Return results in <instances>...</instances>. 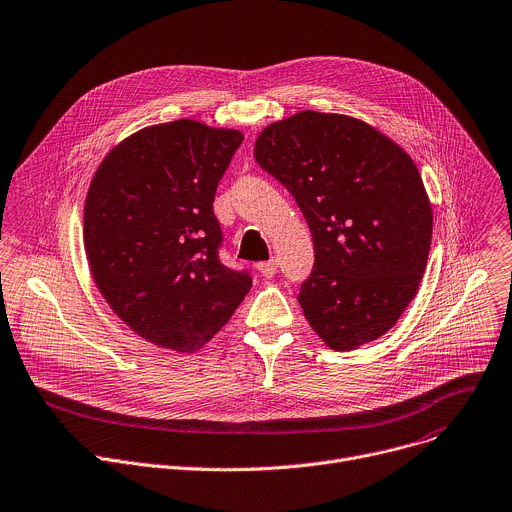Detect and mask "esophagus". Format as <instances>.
<instances>
[{"instance_id": "1", "label": "esophagus", "mask_w": 512, "mask_h": 512, "mask_svg": "<svg viewBox=\"0 0 512 512\" xmlns=\"http://www.w3.org/2000/svg\"><path fill=\"white\" fill-rule=\"evenodd\" d=\"M277 265H280V263H277V259L273 257V259H269V261L257 263V269H259V273H261L263 277H267V280H269V277H273V275H275Z\"/></svg>"}]
</instances>
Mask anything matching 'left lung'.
I'll list each match as a JSON object with an SVG mask.
<instances>
[{
  "instance_id": "8db88e82",
  "label": "left lung",
  "mask_w": 512,
  "mask_h": 512,
  "mask_svg": "<svg viewBox=\"0 0 512 512\" xmlns=\"http://www.w3.org/2000/svg\"><path fill=\"white\" fill-rule=\"evenodd\" d=\"M255 159L312 232L314 267L298 302L314 333L335 351L388 333L416 296L433 237L414 161L374 126L312 110L269 124Z\"/></svg>"
}]
</instances>
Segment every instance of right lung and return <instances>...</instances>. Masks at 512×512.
I'll return each mask as SVG.
<instances>
[{"instance_id": "obj_1", "label": "right lung", "mask_w": 512, "mask_h": 512, "mask_svg": "<svg viewBox=\"0 0 512 512\" xmlns=\"http://www.w3.org/2000/svg\"><path fill=\"white\" fill-rule=\"evenodd\" d=\"M243 134L196 120L134 132L91 179L83 243L94 282L143 339L202 349L251 290L249 271L226 267L214 194Z\"/></svg>"}]
</instances>
